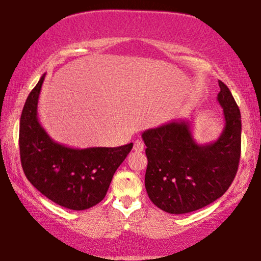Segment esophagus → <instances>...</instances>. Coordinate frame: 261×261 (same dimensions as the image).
Returning a JSON list of instances; mask_svg holds the SVG:
<instances>
[{
  "mask_svg": "<svg viewBox=\"0 0 261 261\" xmlns=\"http://www.w3.org/2000/svg\"><path fill=\"white\" fill-rule=\"evenodd\" d=\"M144 143L141 141V139H137V141L135 142L134 144V151H136V152H141V151L144 150Z\"/></svg>",
  "mask_w": 261,
  "mask_h": 261,
  "instance_id": "esophagus-1",
  "label": "esophagus"
}]
</instances>
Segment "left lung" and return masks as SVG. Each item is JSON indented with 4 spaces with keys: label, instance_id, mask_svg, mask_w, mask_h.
<instances>
[{
    "label": "left lung",
    "instance_id": "obj_1",
    "mask_svg": "<svg viewBox=\"0 0 261 261\" xmlns=\"http://www.w3.org/2000/svg\"><path fill=\"white\" fill-rule=\"evenodd\" d=\"M218 102L225 126L216 142L198 144L191 123L174 120L145 130V189L163 211L182 215L213 203L230 188L239 166L242 116L232 93L219 81Z\"/></svg>",
    "mask_w": 261,
    "mask_h": 261
}]
</instances>
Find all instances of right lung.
Instances as JSON below:
<instances>
[{
	"instance_id": "add662e5",
	"label": "right lung",
	"mask_w": 261,
	"mask_h": 261,
	"mask_svg": "<svg viewBox=\"0 0 261 261\" xmlns=\"http://www.w3.org/2000/svg\"><path fill=\"white\" fill-rule=\"evenodd\" d=\"M45 73L25 100L19 120V154L25 177L54 203L75 211L102 201L112 177L134 146L73 149L56 143L38 122Z\"/></svg>"
}]
</instances>
